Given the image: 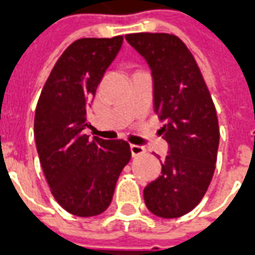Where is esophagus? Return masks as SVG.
Wrapping results in <instances>:
<instances>
[{
  "mask_svg": "<svg viewBox=\"0 0 255 255\" xmlns=\"http://www.w3.org/2000/svg\"><path fill=\"white\" fill-rule=\"evenodd\" d=\"M130 151L133 156H140V155L145 153V148L142 147V145H134V144H131Z\"/></svg>",
  "mask_w": 255,
  "mask_h": 255,
  "instance_id": "1",
  "label": "esophagus"
}]
</instances>
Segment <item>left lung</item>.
Listing matches in <instances>:
<instances>
[{
  "label": "left lung",
  "instance_id": "obj_1",
  "mask_svg": "<svg viewBox=\"0 0 255 255\" xmlns=\"http://www.w3.org/2000/svg\"><path fill=\"white\" fill-rule=\"evenodd\" d=\"M151 68L153 111L169 144L162 174L144 188L148 210L177 218L195 209L216 169L220 128L214 103L187 45L173 34L125 35Z\"/></svg>",
  "mask_w": 255,
  "mask_h": 255
}]
</instances>
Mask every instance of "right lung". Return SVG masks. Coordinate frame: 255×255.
Returning <instances> with one entry per match:
<instances>
[{
  "mask_svg": "<svg viewBox=\"0 0 255 255\" xmlns=\"http://www.w3.org/2000/svg\"><path fill=\"white\" fill-rule=\"evenodd\" d=\"M122 42V35L73 42L56 61L35 108L34 137L45 178L57 203L78 217L107 210L130 160L124 140H89L84 133L86 108Z\"/></svg>",
  "mask_w": 255,
  "mask_h": 255,
  "instance_id": "add662e5",
  "label": "right lung"
}]
</instances>
